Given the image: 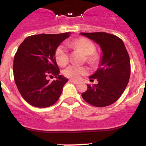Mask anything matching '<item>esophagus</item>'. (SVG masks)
I'll list each match as a JSON object with an SVG mask.
<instances>
[{
  "instance_id": "1",
  "label": "esophagus",
  "mask_w": 146,
  "mask_h": 146,
  "mask_svg": "<svg viewBox=\"0 0 146 146\" xmlns=\"http://www.w3.org/2000/svg\"><path fill=\"white\" fill-rule=\"evenodd\" d=\"M69 82H72V83H73V84H74V85H77L78 83H79V82H78V81L74 80H69Z\"/></svg>"
}]
</instances>
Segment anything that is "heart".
Listing matches in <instances>:
<instances>
[{
  "mask_svg": "<svg viewBox=\"0 0 146 146\" xmlns=\"http://www.w3.org/2000/svg\"><path fill=\"white\" fill-rule=\"evenodd\" d=\"M67 45L74 50H81L85 55H87L86 59L88 62H93L96 59V57L94 55L96 50L95 45L88 38H77L72 42H68ZM55 58L58 64L60 66H64L69 63V53L65 45L61 44L57 47L55 52ZM87 72L88 70L86 67L71 65L64 69V74L68 78L77 80L80 79L82 76L87 74Z\"/></svg>",
  "mask_w": 146,
  "mask_h": 146,
  "instance_id": "1",
  "label": "heart"
}]
</instances>
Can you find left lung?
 Masks as SVG:
<instances>
[{
	"label": "left lung",
	"instance_id": "left-lung-1",
	"mask_svg": "<svg viewBox=\"0 0 146 146\" xmlns=\"http://www.w3.org/2000/svg\"><path fill=\"white\" fill-rule=\"evenodd\" d=\"M100 46L102 56L96 72L89 79H96L97 84L87 85L82 94L85 101L93 106L102 108L113 104L122 95L130 77V59L123 41L104 32L80 33Z\"/></svg>",
	"mask_w": 146,
	"mask_h": 146
}]
</instances>
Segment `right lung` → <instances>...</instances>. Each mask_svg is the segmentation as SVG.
I'll return each instance as SVG.
<instances>
[{
    "label": "right lung",
    "instance_id": "obj_1",
    "mask_svg": "<svg viewBox=\"0 0 146 146\" xmlns=\"http://www.w3.org/2000/svg\"><path fill=\"white\" fill-rule=\"evenodd\" d=\"M70 33L30 36L17 49L13 64L14 78L21 96L32 106L47 108L60 97L68 79L59 74L55 52ZM52 74L56 80L50 82L46 77Z\"/></svg>",
    "mask_w": 146,
    "mask_h": 146
}]
</instances>
